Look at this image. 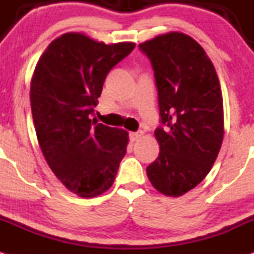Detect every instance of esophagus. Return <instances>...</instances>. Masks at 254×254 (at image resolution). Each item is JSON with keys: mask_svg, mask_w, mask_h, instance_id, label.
I'll list each match as a JSON object with an SVG mask.
<instances>
[{"mask_svg": "<svg viewBox=\"0 0 254 254\" xmlns=\"http://www.w3.org/2000/svg\"><path fill=\"white\" fill-rule=\"evenodd\" d=\"M142 136V132L141 130H138V132H130L129 133V140L132 142L136 141V140H139L140 138Z\"/></svg>", "mask_w": 254, "mask_h": 254, "instance_id": "esophagus-1", "label": "esophagus"}]
</instances>
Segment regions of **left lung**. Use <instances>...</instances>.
<instances>
[{"label": "left lung", "mask_w": 254, "mask_h": 254, "mask_svg": "<svg viewBox=\"0 0 254 254\" xmlns=\"http://www.w3.org/2000/svg\"><path fill=\"white\" fill-rule=\"evenodd\" d=\"M158 89L159 156L146 169L158 191L184 195L201 183L223 139V102L213 63L189 35L172 32L139 45Z\"/></svg>", "instance_id": "8db88e82"}]
</instances>
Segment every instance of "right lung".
<instances>
[{
    "label": "right lung",
    "mask_w": 254,
    "mask_h": 254,
    "mask_svg": "<svg viewBox=\"0 0 254 254\" xmlns=\"http://www.w3.org/2000/svg\"><path fill=\"white\" fill-rule=\"evenodd\" d=\"M134 47L66 33L50 44L34 70L31 107L39 145L57 178L80 197L108 190L126 154V130L97 124L89 115L107 74Z\"/></svg>",
    "instance_id": "right-lung-1"
}]
</instances>
